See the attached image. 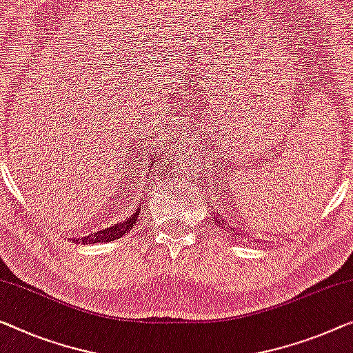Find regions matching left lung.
<instances>
[{"mask_svg":"<svg viewBox=\"0 0 353 353\" xmlns=\"http://www.w3.org/2000/svg\"><path fill=\"white\" fill-rule=\"evenodd\" d=\"M223 228H225V227H223Z\"/></svg>","mask_w":353,"mask_h":353,"instance_id":"obj_1","label":"left lung"}]
</instances>
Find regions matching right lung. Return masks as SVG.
Returning a JSON list of instances; mask_svg holds the SVG:
<instances>
[{"mask_svg":"<svg viewBox=\"0 0 353 353\" xmlns=\"http://www.w3.org/2000/svg\"><path fill=\"white\" fill-rule=\"evenodd\" d=\"M152 165H155V155H152ZM152 174V168L147 170V176ZM150 179V177H147ZM141 198L143 194L138 192L133 198H126V201H130V209H128V215L123 220H120L119 223L112 225V227L99 230L97 233H92L88 236H83L82 238V244H94V243H110V241L122 238V236L128 234L131 230L134 228L136 222H138L139 212H141ZM79 243V239H76Z\"/></svg>","mask_w":353,"mask_h":353,"instance_id":"add662e5","label":"right lung"}]
</instances>
